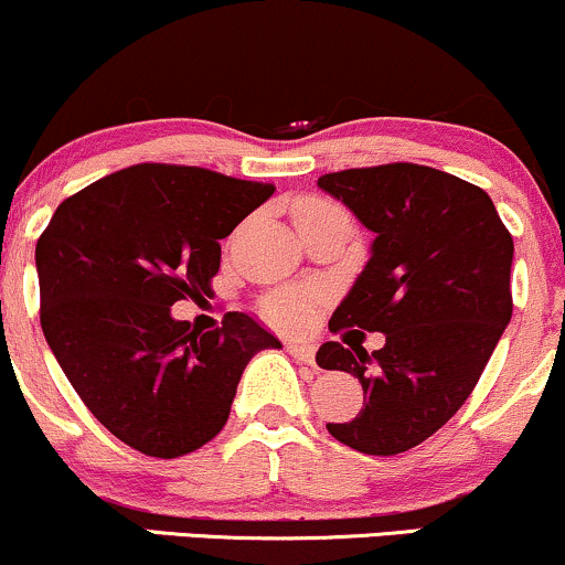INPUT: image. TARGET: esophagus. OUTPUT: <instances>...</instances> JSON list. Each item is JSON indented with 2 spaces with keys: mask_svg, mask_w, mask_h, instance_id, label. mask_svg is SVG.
<instances>
[{
  "mask_svg": "<svg viewBox=\"0 0 565 565\" xmlns=\"http://www.w3.org/2000/svg\"><path fill=\"white\" fill-rule=\"evenodd\" d=\"M287 350H289V355H295V359L302 361V364H313L316 348L310 345V342H305V340H289V342H287Z\"/></svg>",
  "mask_w": 565,
  "mask_h": 565,
  "instance_id": "34e87169",
  "label": "esophagus"
}]
</instances>
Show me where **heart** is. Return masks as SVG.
I'll return each instance as SVG.
<instances>
[{"label": "heart", "mask_w": 565, "mask_h": 565, "mask_svg": "<svg viewBox=\"0 0 565 565\" xmlns=\"http://www.w3.org/2000/svg\"><path fill=\"white\" fill-rule=\"evenodd\" d=\"M300 217H345V212H342L340 206L329 204V201L310 199L297 206L295 220ZM310 308H313V297H310V291L305 289H281L263 302V313L268 316L270 321L289 323V327H295V323H302L308 319Z\"/></svg>", "instance_id": "1"}]
</instances>
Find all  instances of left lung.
Listing matches in <instances>:
<instances>
[{
	"mask_svg": "<svg viewBox=\"0 0 565 565\" xmlns=\"http://www.w3.org/2000/svg\"><path fill=\"white\" fill-rule=\"evenodd\" d=\"M319 188L374 233L329 329L385 334L372 353L319 348V366L353 374L366 404L327 430L350 449L393 457L440 430L481 380L512 316V236L483 188L433 167L329 172Z\"/></svg>",
	"mask_w": 565,
	"mask_h": 565,
	"instance_id": "left-lung-1",
	"label": "left lung"
}]
</instances>
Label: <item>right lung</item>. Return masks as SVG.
Here are the masks:
<instances>
[{"instance_id":"obj_1","label":"right lung","mask_w":565,"mask_h":565,"mask_svg":"<svg viewBox=\"0 0 565 565\" xmlns=\"http://www.w3.org/2000/svg\"><path fill=\"white\" fill-rule=\"evenodd\" d=\"M204 167L135 164L82 188L36 242L42 332L84 406L148 457L196 451L228 423L252 355L281 348L252 316L201 332L172 316L204 300L220 238L274 196Z\"/></svg>"}]
</instances>
